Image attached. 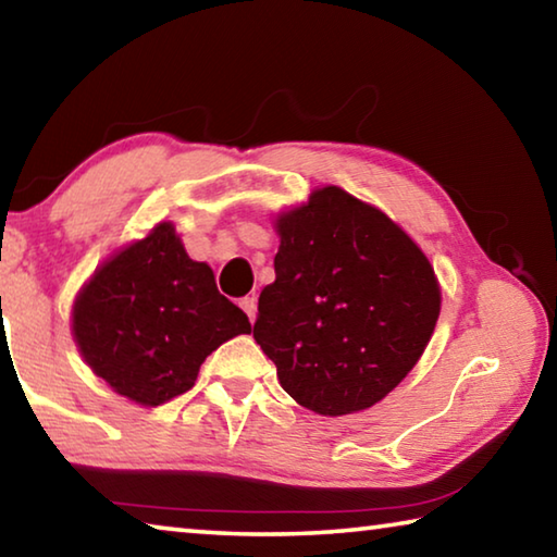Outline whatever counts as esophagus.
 Listing matches in <instances>:
<instances>
[{
	"mask_svg": "<svg viewBox=\"0 0 557 557\" xmlns=\"http://www.w3.org/2000/svg\"><path fill=\"white\" fill-rule=\"evenodd\" d=\"M240 309L245 314H248V319H250V324L256 322V314H258V299H256V295H248V297H243L240 301Z\"/></svg>",
	"mask_w": 557,
	"mask_h": 557,
	"instance_id": "obj_1",
	"label": "esophagus"
}]
</instances>
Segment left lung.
Segmentation results:
<instances>
[{"label":"left lung","instance_id":"8db88e82","mask_svg":"<svg viewBox=\"0 0 557 557\" xmlns=\"http://www.w3.org/2000/svg\"><path fill=\"white\" fill-rule=\"evenodd\" d=\"M277 233L252 336L299 405L332 418L371 408L435 332V270L388 215L336 186L280 215Z\"/></svg>","mask_w":557,"mask_h":557}]
</instances>
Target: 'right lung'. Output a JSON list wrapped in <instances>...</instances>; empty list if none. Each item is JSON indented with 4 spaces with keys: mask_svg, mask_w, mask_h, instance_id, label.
Returning a JSON list of instances; mask_svg holds the SVG:
<instances>
[{
    "mask_svg": "<svg viewBox=\"0 0 557 557\" xmlns=\"http://www.w3.org/2000/svg\"><path fill=\"white\" fill-rule=\"evenodd\" d=\"M238 334H250L248 317L221 295L206 262L186 256L172 223L110 258L73 307L86 363L139 405L186 393L206 356Z\"/></svg>",
    "mask_w": 557,
    "mask_h": 557,
    "instance_id": "add662e5",
    "label": "right lung"
}]
</instances>
